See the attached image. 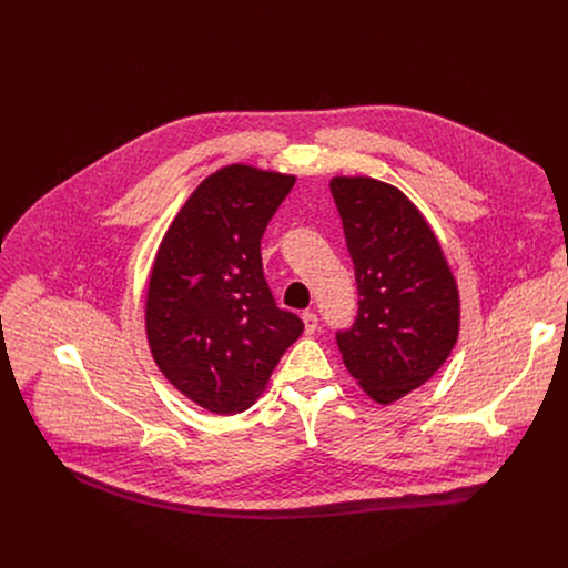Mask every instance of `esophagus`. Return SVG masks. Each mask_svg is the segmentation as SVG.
Masks as SVG:
<instances>
[{
  "mask_svg": "<svg viewBox=\"0 0 568 568\" xmlns=\"http://www.w3.org/2000/svg\"><path fill=\"white\" fill-rule=\"evenodd\" d=\"M301 318H303V326H305V335H314L318 331V318H316L314 312H303Z\"/></svg>",
  "mask_w": 568,
  "mask_h": 568,
  "instance_id": "esophagus-1",
  "label": "esophagus"
}]
</instances>
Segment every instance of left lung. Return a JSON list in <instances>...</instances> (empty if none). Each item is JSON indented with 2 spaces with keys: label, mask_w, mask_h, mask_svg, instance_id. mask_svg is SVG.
I'll list each match as a JSON object with an SVG mask.
<instances>
[{
  "label": "left lung",
  "mask_w": 568,
  "mask_h": 568,
  "mask_svg": "<svg viewBox=\"0 0 568 568\" xmlns=\"http://www.w3.org/2000/svg\"><path fill=\"white\" fill-rule=\"evenodd\" d=\"M331 191L355 265L359 310L337 333L348 373L377 404L427 384L458 342V283L420 209L393 184L337 175Z\"/></svg>",
  "instance_id": "1"
}]
</instances>
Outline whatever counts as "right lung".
<instances>
[{
  "mask_svg": "<svg viewBox=\"0 0 568 568\" xmlns=\"http://www.w3.org/2000/svg\"><path fill=\"white\" fill-rule=\"evenodd\" d=\"M296 178L250 164L211 173L152 261L145 337L154 364L197 407L233 416L263 395L303 321L263 276L261 237Z\"/></svg>",
  "mask_w": 568,
  "mask_h": 568,
  "instance_id": "add662e5",
  "label": "right lung"
}]
</instances>
